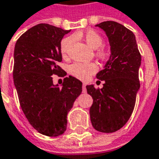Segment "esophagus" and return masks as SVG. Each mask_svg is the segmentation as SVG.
<instances>
[{
  "label": "esophagus",
  "instance_id": "obj_1",
  "mask_svg": "<svg viewBox=\"0 0 159 159\" xmlns=\"http://www.w3.org/2000/svg\"><path fill=\"white\" fill-rule=\"evenodd\" d=\"M83 93H86V92H87L86 85H85L84 83H83Z\"/></svg>",
  "mask_w": 159,
  "mask_h": 159
}]
</instances>
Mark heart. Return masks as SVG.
Listing matches in <instances>:
<instances>
[{
    "label": "heart",
    "instance_id": "b5f03b06",
    "mask_svg": "<svg viewBox=\"0 0 159 159\" xmlns=\"http://www.w3.org/2000/svg\"><path fill=\"white\" fill-rule=\"evenodd\" d=\"M74 38H81L84 40L91 48L96 49L95 55L100 60H107L110 58L111 52L109 49L104 47L103 37L94 30H88L86 32H78L73 35ZM73 38L71 36L66 37L60 42V52L63 56H66L71 47ZM98 70V66L94 63L83 64V63H74L69 67V72L80 80H87L93 75Z\"/></svg>",
    "mask_w": 159,
    "mask_h": 159
}]
</instances>
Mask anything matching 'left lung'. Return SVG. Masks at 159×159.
Segmentation results:
<instances>
[{"label": "left lung", "instance_id": "1", "mask_svg": "<svg viewBox=\"0 0 159 159\" xmlns=\"http://www.w3.org/2000/svg\"><path fill=\"white\" fill-rule=\"evenodd\" d=\"M107 33L111 57L105 69L96 75L105 81L102 89L88 85L93 98L89 113L93 127L102 133H113L123 128L133 112L140 89L139 67L141 61L134 33L115 21L96 25Z\"/></svg>", "mask_w": 159, "mask_h": 159}]
</instances>
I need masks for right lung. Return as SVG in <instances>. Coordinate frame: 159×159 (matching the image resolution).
<instances>
[{"instance_id":"1","label":"right lung","mask_w":159,"mask_h":159,"mask_svg":"<svg viewBox=\"0 0 159 159\" xmlns=\"http://www.w3.org/2000/svg\"><path fill=\"white\" fill-rule=\"evenodd\" d=\"M70 30L48 24L33 26L19 37L14 48L13 81L19 104L31 126L50 137L61 135L67 114L82 93L81 81L70 76L62 88L53 85L52 75L66 76L60 42Z\"/></svg>"}]
</instances>
